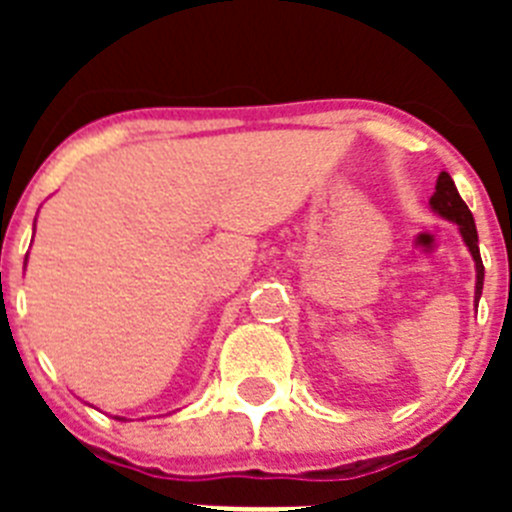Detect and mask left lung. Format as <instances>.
Masks as SVG:
<instances>
[{
    "mask_svg": "<svg viewBox=\"0 0 512 512\" xmlns=\"http://www.w3.org/2000/svg\"><path fill=\"white\" fill-rule=\"evenodd\" d=\"M431 210L436 215H441L443 220L459 225L461 241L469 248L474 259V271H477V282H474V305H479V297H482V284H485V266H482V256H479V238H477V225H474V217L469 212L467 202L461 200L459 192H456V184L446 171H441L436 182V192L431 197Z\"/></svg>",
    "mask_w": 512,
    "mask_h": 512,
    "instance_id": "obj_1",
    "label": "left lung"
}]
</instances>
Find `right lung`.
<instances>
[{
  "label": "right lung",
  "mask_w": 512,
  "mask_h": 512,
  "mask_svg": "<svg viewBox=\"0 0 512 512\" xmlns=\"http://www.w3.org/2000/svg\"><path fill=\"white\" fill-rule=\"evenodd\" d=\"M25 264H27V259H25ZM120 420H122V418H120Z\"/></svg>",
  "instance_id": "right-lung-1"
}]
</instances>
